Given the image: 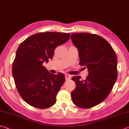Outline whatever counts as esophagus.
I'll list each match as a JSON object with an SVG mask.
<instances>
[{
    "label": "esophagus",
    "mask_w": 129,
    "mask_h": 129,
    "mask_svg": "<svg viewBox=\"0 0 129 129\" xmlns=\"http://www.w3.org/2000/svg\"><path fill=\"white\" fill-rule=\"evenodd\" d=\"M71 75H68V74L65 75V78H66V80H69V79H71Z\"/></svg>",
    "instance_id": "1"
}]
</instances>
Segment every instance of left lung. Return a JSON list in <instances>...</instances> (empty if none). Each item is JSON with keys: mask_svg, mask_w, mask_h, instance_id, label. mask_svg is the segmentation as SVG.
<instances>
[{"mask_svg": "<svg viewBox=\"0 0 129 129\" xmlns=\"http://www.w3.org/2000/svg\"><path fill=\"white\" fill-rule=\"evenodd\" d=\"M72 42L79 52L80 65L86 67L85 80H72L76 87L71 98L76 106L90 108L98 105L110 93L117 77V55L111 44L101 36L86 33H72Z\"/></svg>", "mask_w": 129, "mask_h": 129, "instance_id": "left-lung-1", "label": "left lung"}]
</instances>
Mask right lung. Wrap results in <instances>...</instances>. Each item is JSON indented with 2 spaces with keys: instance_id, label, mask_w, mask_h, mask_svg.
<instances>
[{
  "instance_id": "add662e5",
  "label": "right lung",
  "mask_w": 129,
  "mask_h": 129,
  "mask_svg": "<svg viewBox=\"0 0 129 129\" xmlns=\"http://www.w3.org/2000/svg\"><path fill=\"white\" fill-rule=\"evenodd\" d=\"M70 38V33H40L19 45L12 75L19 95L30 106L46 109L55 103L58 92L65 81L64 75L52 74L43 64L52 59L55 48Z\"/></svg>"
}]
</instances>
